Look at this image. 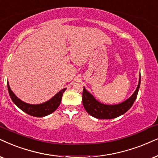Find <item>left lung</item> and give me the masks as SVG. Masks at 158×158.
I'll return each mask as SVG.
<instances>
[{"instance_id":"obj_1","label":"left lung","mask_w":158,"mask_h":158,"mask_svg":"<svg viewBox=\"0 0 158 158\" xmlns=\"http://www.w3.org/2000/svg\"><path fill=\"white\" fill-rule=\"evenodd\" d=\"M141 84V74H139V84L134 93L129 98L118 104L107 105L99 102L84 87L82 103L87 112L97 119H114L123 115L131 109L136 99Z\"/></svg>"}]
</instances>
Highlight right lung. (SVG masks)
<instances>
[{
	"label": "right lung",
	"instance_id": "right-lung-1",
	"mask_svg": "<svg viewBox=\"0 0 158 158\" xmlns=\"http://www.w3.org/2000/svg\"><path fill=\"white\" fill-rule=\"evenodd\" d=\"M7 85L9 95L14 103L24 112L36 117H43L54 112L60 104L63 93L66 89V88L61 89L60 91H59L56 94L55 96H53L51 99L44 103H40V104H30V103H27L21 101L20 99L16 96L15 94L10 88L9 82H7Z\"/></svg>",
	"mask_w": 158,
	"mask_h": 158
}]
</instances>
